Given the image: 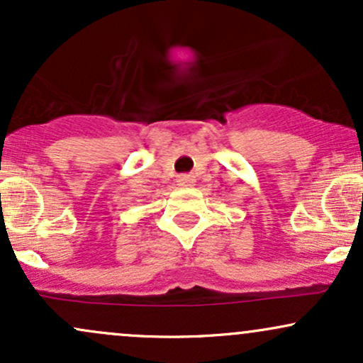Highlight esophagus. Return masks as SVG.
<instances>
[{"mask_svg": "<svg viewBox=\"0 0 363 363\" xmlns=\"http://www.w3.org/2000/svg\"><path fill=\"white\" fill-rule=\"evenodd\" d=\"M177 182L179 186H193L194 184V177L191 176V174H181V176L177 177Z\"/></svg>", "mask_w": 363, "mask_h": 363, "instance_id": "34e87169", "label": "esophagus"}]
</instances>
